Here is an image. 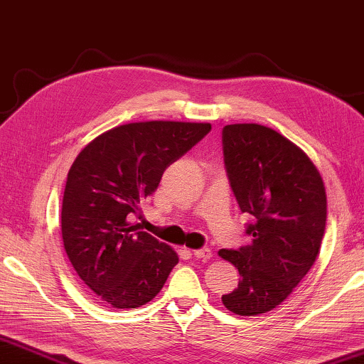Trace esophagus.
I'll use <instances>...</instances> for the list:
<instances>
[{
    "instance_id": "esophagus-1",
    "label": "esophagus",
    "mask_w": 364,
    "mask_h": 364,
    "mask_svg": "<svg viewBox=\"0 0 364 364\" xmlns=\"http://www.w3.org/2000/svg\"><path fill=\"white\" fill-rule=\"evenodd\" d=\"M193 255H195V258H198V259H203V261L210 259L211 256H213V253H211V250H210V248H201V250H195V251H193Z\"/></svg>"
}]
</instances>
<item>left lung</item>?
Instances as JSON below:
<instances>
[{
  "mask_svg": "<svg viewBox=\"0 0 364 364\" xmlns=\"http://www.w3.org/2000/svg\"><path fill=\"white\" fill-rule=\"evenodd\" d=\"M223 156L251 243L220 250L240 271L238 288L221 301L240 316L278 306L298 287L319 253L326 226V193L306 154L261 124L223 128Z\"/></svg>",
  "mask_w": 364,
  "mask_h": 364,
  "instance_id": "1",
  "label": "left lung"
}]
</instances>
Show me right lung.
Instances as JSON below:
<instances>
[{"instance_id":"1","label":"right lung","mask_w":364,"mask_h":364,"mask_svg":"<svg viewBox=\"0 0 364 364\" xmlns=\"http://www.w3.org/2000/svg\"><path fill=\"white\" fill-rule=\"evenodd\" d=\"M211 132L210 123L144 121L116 126L77 154L61 208L73 268L105 304L139 308L178 264L173 248L133 225L169 164Z\"/></svg>"}]
</instances>
